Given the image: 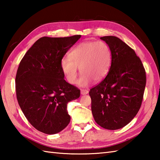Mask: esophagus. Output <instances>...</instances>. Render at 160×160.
<instances>
[{
    "label": "esophagus",
    "mask_w": 160,
    "mask_h": 160,
    "mask_svg": "<svg viewBox=\"0 0 160 160\" xmlns=\"http://www.w3.org/2000/svg\"><path fill=\"white\" fill-rule=\"evenodd\" d=\"M80 92H81V94H82V95H86V94L89 93V91L86 90V89H81Z\"/></svg>",
    "instance_id": "esophagus-1"
}]
</instances>
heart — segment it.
<instances>
[{"mask_svg": "<svg viewBox=\"0 0 160 160\" xmlns=\"http://www.w3.org/2000/svg\"><path fill=\"white\" fill-rule=\"evenodd\" d=\"M111 52L104 41L84 42L71 51L69 57L61 60L60 66L68 82H76L78 68L82 73L78 84L87 87L92 80L100 81L107 74L111 66Z\"/></svg>", "mask_w": 160, "mask_h": 160, "instance_id": "1", "label": "heart"}]
</instances>
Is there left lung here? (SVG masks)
<instances>
[{
  "mask_svg": "<svg viewBox=\"0 0 160 160\" xmlns=\"http://www.w3.org/2000/svg\"><path fill=\"white\" fill-rule=\"evenodd\" d=\"M100 39L110 47L111 64L104 79L90 89L91 111L98 125L116 130L128 124L140 110L146 71L135 51L122 40L112 36Z\"/></svg>",
  "mask_w": 160,
  "mask_h": 160,
  "instance_id": "left-lung-1",
  "label": "left lung"
}]
</instances>
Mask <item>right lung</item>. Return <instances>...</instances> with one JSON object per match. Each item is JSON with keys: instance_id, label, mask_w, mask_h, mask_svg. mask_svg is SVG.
Here are the masks:
<instances>
[{"instance_id": "right-lung-1", "label": "right lung", "mask_w": 160, "mask_h": 160, "mask_svg": "<svg viewBox=\"0 0 160 160\" xmlns=\"http://www.w3.org/2000/svg\"><path fill=\"white\" fill-rule=\"evenodd\" d=\"M80 37H42L20 62L16 76L18 104L29 123L44 133H58L69 124L67 103L80 96V89L64 79L60 66L67 51Z\"/></svg>"}]
</instances>
